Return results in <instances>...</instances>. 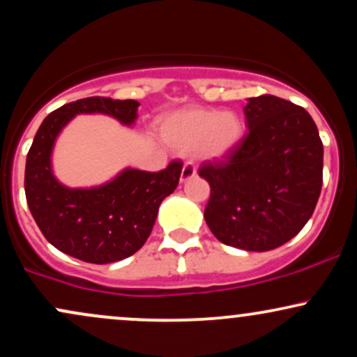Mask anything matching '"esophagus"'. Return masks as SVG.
<instances>
[{
    "label": "esophagus",
    "instance_id": "1",
    "mask_svg": "<svg viewBox=\"0 0 357 357\" xmlns=\"http://www.w3.org/2000/svg\"><path fill=\"white\" fill-rule=\"evenodd\" d=\"M195 176H196V167L192 166L191 162H186L181 169V183L190 181V179L195 178Z\"/></svg>",
    "mask_w": 357,
    "mask_h": 357
}]
</instances>
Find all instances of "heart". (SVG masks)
<instances>
[{
    "label": "heart",
    "mask_w": 357,
    "mask_h": 357,
    "mask_svg": "<svg viewBox=\"0 0 357 357\" xmlns=\"http://www.w3.org/2000/svg\"><path fill=\"white\" fill-rule=\"evenodd\" d=\"M166 141L181 151L196 147L206 161H221L245 136L243 121L233 112L215 109H186L167 117L162 126Z\"/></svg>",
    "instance_id": "heart-1"
}]
</instances>
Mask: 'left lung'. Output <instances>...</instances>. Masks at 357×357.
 I'll return each mask as SVG.
<instances>
[{
    "mask_svg": "<svg viewBox=\"0 0 357 357\" xmlns=\"http://www.w3.org/2000/svg\"><path fill=\"white\" fill-rule=\"evenodd\" d=\"M248 132L223 161L204 162V220L221 243L268 252L292 240L315 210L324 147L309 112L275 96L248 99Z\"/></svg>",
    "mask_w": 357,
    "mask_h": 357,
    "instance_id": "left-lung-1",
    "label": "left lung"
}]
</instances>
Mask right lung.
<instances>
[{
	"label": "right lung",
	"mask_w": 357,
	"mask_h": 357,
	"mask_svg": "<svg viewBox=\"0 0 357 357\" xmlns=\"http://www.w3.org/2000/svg\"><path fill=\"white\" fill-rule=\"evenodd\" d=\"M137 100L87 97L61 105L36 130L24 167V192L40 231L55 248L89 264H112L134 255L154 227L162 199L176 190L183 165L159 173L126 167L110 181L68 188L55 178L52 153L63 127L79 114H104L132 126Z\"/></svg>",
	"instance_id": "add662e5"
}]
</instances>
